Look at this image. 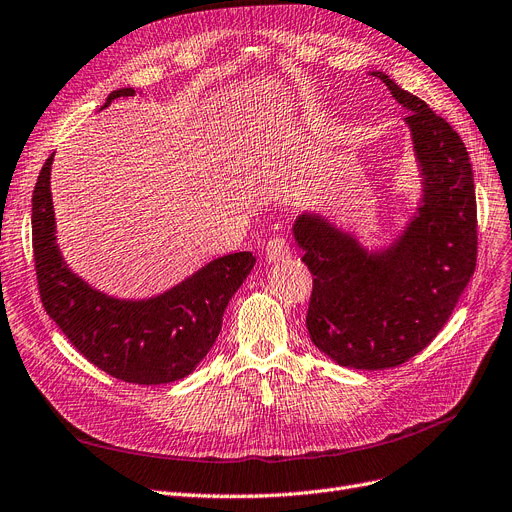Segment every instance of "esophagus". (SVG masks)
Masks as SVG:
<instances>
[{
	"label": "esophagus",
	"instance_id": "34e87169",
	"mask_svg": "<svg viewBox=\"0 0 512 512\" xmlns=\"http://www.w3.org/2000/svg\"><path fill=\"white\" fill-rule=\"evenodd\" d=\"M290 258V243L285 237H271L267 243V260L269 262H283Z\"/></svg>",
	"mask_w": 512,
	"mask_h": 512
}]
</instances>
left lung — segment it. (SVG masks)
Wrapping results in <instances>:
<instances>
[{
	"mask_svg": "<svg viewBox=\"0 0 512 512\" xmlns=\"http://www.w3.org/2000/svg\"><path fill=\"white\" fill-rule=\"evenodd\" d=\"M407 109L422 172V203L384 252L315 214L294 222L302 262L313 273L306 327L338 365L386 370L418 355L441 332L477 267V199L458 132L424 100L374 71Z\"/></svg>",
	"mask_w": 512,
	"mask_h": 512,
	"instance_id": "8db88e82",
	"label": "left lung"
}]
</instances>
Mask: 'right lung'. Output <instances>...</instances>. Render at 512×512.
<instances>
[{"label": "right lung", "instance_id": "obj_1", "mask_svg": "<svg viewBox=\"0 0 512 512\" xmlns=\"http://www.w3.org/2000/svg\"><path fill=\"white\" fill-rule=\"evenodd\" d=\"M132 88L109 94L105 107ZM50 155L33 189V262L46 313L98 370L132 384H168L189 376L214 346L229 300L254 269L252 252L212 260L151 300H117L67 269L56 245Z\"/></svg>", "mask_w": 512, "mask_h": 512}]
</instances>
